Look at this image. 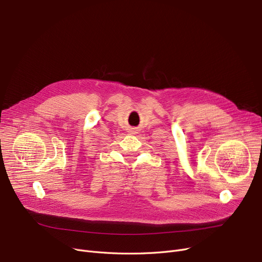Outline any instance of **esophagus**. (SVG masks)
Listing matches in <instances>:
<instances>
[{"instance_id":"1","label":"esophagus","mask_w":262,"mask_h":262,"mask_svg":"<svg viewBox=\"0 0 262 262\" xmlns=\"http://www.w3.org/2000/svg\"><path fill=\"white\" fill-rule=\"evenodd\" d=\"M130 133H133V134H136V129H135V128H132Z\"/></svg>"}]
</instances>
